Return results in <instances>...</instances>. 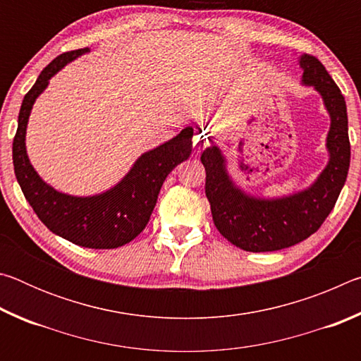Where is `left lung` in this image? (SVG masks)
I'll return each instance as SVG.
<instances>
[{
    "instance_id": "obj_1",
    "label": "left lung",
    "mask_w": 361,
    "mask_h": 361,
    "mask_svg": "<svg viewBox=\"0 0 361 361\" xmlns=\"http://www.w3.org/2000/svg\"><path fill=\"white\" fill-rule=\"evenodd\" d=\"M302 82L319 90L331 118L326 148L329 162L312 186L282 199H256L234 186L226 161L215 145L200 156L205 167V194L213 223L224 239L245 252H276L302 242L319 231L338 200L350 166V142L344 95L314 56L299 59Z\"/></svg>"
}]
</instances>
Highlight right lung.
<instances>
[{
    "label": "right lung",
    "mask_w": 361,
    "mask_h": 361,
    "mask_svg": "<svg viewBox=\"0 0 361 361\" xmlns=\"http://www.w3.org/2000/svg\"><path fill=\"white\" fill-rule=\"evenodd\" d=\"M89 47L65 52L54 59L23 97L19 126L12 143V162L22 192L49 231L76 245L95 250L118 248L145 229L157 202L164 180L186 161L192 148V127L151 149L133 164L130 172L109 191L92 197H75L46 185L35 172L25 149V132L35 100L59 70L87 52Z\"/></svg>",
    "instance_id": "right-lung-1"
}]
</instances>
